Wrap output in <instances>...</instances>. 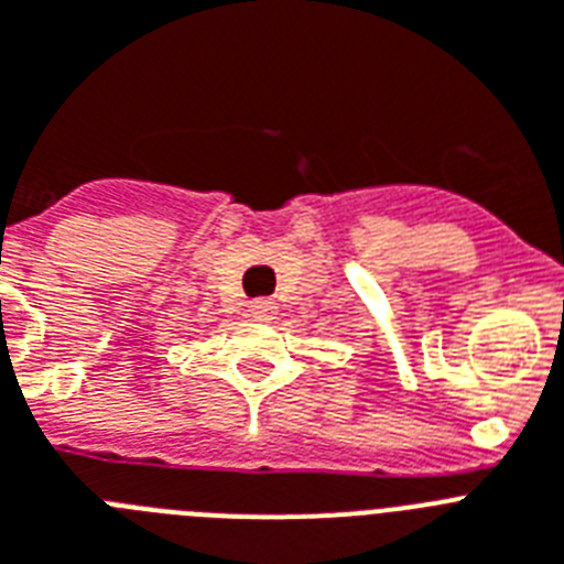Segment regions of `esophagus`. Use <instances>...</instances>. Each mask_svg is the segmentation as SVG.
<instances>
[{"instance_id":"obj_1","label":"esophagus","mask_w":564,"mask_h":564,"mask_svg":"<svg viewBox=\"0 0 564 564\" xmlns=\"http://www.w3.org/2000/svg\"><path fill=\"white\" fill-rule=\"evenodd\" d=\"M250 314H253L256 319H273V316H276V302L268 300V296H262V300H253L250 302Z\"/></svg>"}]
</instances>
